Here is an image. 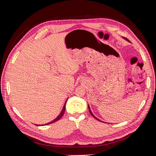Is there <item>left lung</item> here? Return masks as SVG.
I'll return each instance as SVG.
<instances>
[{"mask_svg":"<svg viewBox=\"0 0 156 156\" xmlns=\"http://www.w3.org/2000/svg\"><path fill=\"white\" fill-rule=\"evenodd\" d=\"M125 38V40H126L127 41H128V42H129V40H128L127 38ZM88 109H89V112H90V114H91V115H92V116H93V117H94V118L95 119H96L97 120H98V121H101L100 119H98L97 118H96V117H95V116L94 115V114H93V113L92 112V111H91V110H90V106H89V105H88Z\"/></svg>","mask_w":156,"mask_h":156,"instance_id":"obj_1","label":"left lung"}]
</instances>
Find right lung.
I'll use <instances>...</instances> for the list:
<instances>
[{
  "mask_svg": "<svg viewBox=\"0 0 156 156\" xmlns=\"http://www.w3.org/2000/svg\"><path fill=\"white\" fill-rule=\"evenodd\" d=\"M68 100V99H67ZM67 100L66 101V102H65V103H64V106H63V108H62V111H61V112H60V114H59V115L57 116L55 119H54L53 121H51V122H48V123H47V124H45V125H49V124H51V123H53V122H55V121H58V120H59L61 118H62V116L64 115V111H65V109H66V102H67ZM37 125V126H42L43 125Z\"/></svg>",
  "mask_w": 156,
  "mask_h": 156,
  "instance_id": "obj_1",
  "label": "right lung"
}]
</instances>
